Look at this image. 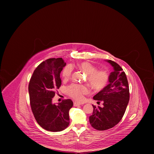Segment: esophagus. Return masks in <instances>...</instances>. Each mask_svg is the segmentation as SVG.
I'll use <instances>...</instances> for the list:
<instances>
[{"label": "esophagus", "mask_w": 154, "mask_h": 154, "mask_svg": "<svg viewBox=\"0 0 154 154\" xmlns=\"http://www.w3.org/2000/svg\"><path fill=\"white\" fill-rule=\"evenodd\" d=\"M80 105H82V103H78V102H76L74 103V107L79 106H80Z\"/></svg>", "instance_id": "obj_1"}]
</instances>
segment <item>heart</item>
<instances>
[{
    "label": "heart",
    "mask_w": 154,
    "mask_h": 154,
    "mask_svg": "<svg viewBox=\"0 0 154 154\" xmlns=\"http://www.w3.org/2000/svg\"><path fill=\"white\" fill-rule=\"evenodd\" d=\"M78 67L84 71L87 75L88 83L95 89H101L107 84L109 79V74L106 69L96 70L95 66L88 62H82L78 64ZM72 66L67 65L62 70V77L64 79H68L72 75ZM67 94L74 100L82 102L84 99V95L89 93V89L85 85L72 84L67 88Z\"/></svg>",
    "instance_id": "b5f03b06"
}]
</instances>
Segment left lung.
<instances>
[{
    "label": "left lung",
    "instance_id": "obj_1",
    "mask_svg": "<svg viewBox=\"0 0 154 154\" xmlns=\"http://www.w3.org/2000/svg\"><path fill=\"white\" fill-rule=\"evenodd\" d=\"M107 62L114 69L109 75V84L94 97L98 102H103V107L92 105L94 110L89 117L90 124L97 131H106L116 125L122 119L130 98L125 73L114 61Z\"/></svg>",
    "mask_w": 154,
    "mask_h": 154
}]
</instances>
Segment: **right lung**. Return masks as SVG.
I'll return each mask as SVG.
<instances>
[{"mask_svg":"<svg viewBox=\"0 0 154 154\" xmlns=\"http://www.w3.org/2000/svg\"><path fill=\"white\" fill-rule=\"evenodd\" d=\"M66 65L62 58L48 59L38 65L30 79L29 93L32 113L38 125L48 131L60 132L69 125V112L73 102L65 99L57 105L52 103L61 85L60 74Z\"/></svg>","mask_w":154,"mask_h":154,"instance_id":"add662e5","label":"right lung"}]
</instances>
